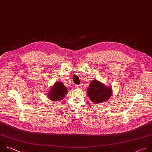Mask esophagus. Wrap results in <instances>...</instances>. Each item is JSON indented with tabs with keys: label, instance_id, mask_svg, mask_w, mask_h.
<instances>
[{
	"label": "esophagus",
	"instance_id": "esophagus-1",
	"mask_svg": "<svg viewBox=\"0 0 152 152\" xmlns=\"http://www.w3.org/2000/svg\"><path fill=\"white\" fill-rule=\"evenodd\" d=\"M81 85H75V87L76 88H78V89H80V88H81Z\"/></svg>",
	"mask_w": 152,
	"mask_h": 152
}]
</instances>
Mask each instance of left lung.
I'll return each mask as SVG.
<instances>
[{
  "instance_id": "left-lung-1",
  "label": "left lung",
  "mask_w": 152,
  "mask_h": 152,
  "mask_svg": "<svg viewBox=\"0 0 152 152\" xmlns=\"http://www.w3.org/2000/svg\"><path fill=\"white\" fill-rule=\"evenodd\" d=\"M87 92L92 102L97 104L107 100L110 97L112 91L110 88L106 87L99 81L93 80L87 89Z\"/></svg>"
}]
</instances>
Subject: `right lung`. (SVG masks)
<instances>
[{
    "instance_id": "right-lung-1",
    "label": "right lung",
    "mask_w": 152,
    "mask_h": 152,
    "mask_svg": "<svg viewBox=\"0 0 152 152\" xmlns=\"http://www.w3.org/2000/svg\"><path fill=\"white\" fill-rule=\"evenodd\" d=\"M67 89L66 87L61 82H56L54 85L50 88V92L48 94L49 98L53 101H57L63 99L67 94Z\"/></svg>"
}]
</instances>
